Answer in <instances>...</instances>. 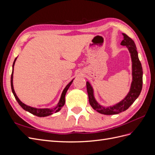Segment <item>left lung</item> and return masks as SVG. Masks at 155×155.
<instances>
[{
	"mask_svg": "<svg viewBox=\"0 0 155 155\" xmlns=\"http://www.w3.org/2000/svg\"><path fill=\"white\" fill-rule=\"evenodd\" d=\"M124 40L120 45L125 46L128 49L132 61V76L133 80L131 82L129 92L124 99L112 106L105 107L98 104L94 95V89L88 81H87V90L88 96L89 104L94 109L99 113L105 115H112L119 114L121 112L126 110L137 99L141 92L143 83V70L142 64L140 63L138 51L134 42L132 39L125 34Z\"/></svg>",
	"mask_w": 155,
	"mask_h": 155,
	"instance_id": "obj_1",
	"label": "left lung"
}]
</instances>
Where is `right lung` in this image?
<instances>
[{
  "label": "right lung",
  "instance_id": "obj_1",
  "mask_svg": "<svg viewBox=\"0 0 155 155\" xmlns=\"http://www.w3.org/2000/svg\"><path fill=\"white\" fill-rule=\"evenodd\" d=\"M16 58L14 60L13 63V69H12V76H11V87H12V92L14 96H15V98L16 99V100L17 101L18 104L20 105V106L23 109L25 110L26 111L29 112L30 113L35 115L38 117H45V116H50L51 114H52L53 113H55V112H59L61 109V108L63 107V105L65 104V95H66V93L68 91V88L70 87V86L71 85V84L72 83V81L74 79H73L72 80L70 81L68 85L66 86L64 88V90L61 94V96L60 97V100L59 101L58 103V105L56 106L54 108H52V109H47V108H45V109H37V108H35V107H32L30 106L27 105L25 104H23V103L18 99V97H17L16 93L14 91V88H13V68H14V65H15V63L17 60Z\"/></svg>",
  "mask_w": 155,
  "mask_h": 155
}]
</instances>
